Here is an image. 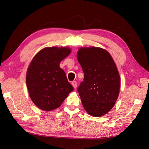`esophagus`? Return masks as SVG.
<instances>
[{
  "instance_id": "esophagus-1",
  "label": "esophagus",
  "mask_w": 149,
  "mask_h": 149,
  "mask_svg": "<svg viewBox=\"0 0 149 149\" xmlns=\"http://www.w3.org/2000/svg\"><path fill=\"white\" fill-rule=\"evenodd\" d=\"M71 84H72V86H73L74 88H76V87H77V82H76V81H73Z\"/></svg>"
}]
</instances>
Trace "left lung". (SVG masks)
Here are the masks:
<instances>
[{
	"label": "left lung",
	"mask_w": 149,
	"mask_h": 149,
	"mask_svg": "<svg viewBox=\"0 0 149 149\" xmlns=\"http://www.w3.org/2000/svg\"><path fill=\"white\" fill-rule=\"evenodd\" d=\"M77 56L84 75L77 89L82 104L89 115H104L113 107L119 94L120 78L115 63L101 48H81Z\"/></svg>",
	"instance_id": "8db88e82"
}]
</instances>
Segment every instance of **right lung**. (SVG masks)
<instances>
[{
	"mask_svg": "<svg viewBox=\"0 0 149 149\" xmlns=\"http://www.w3.org/2000/svg\"><path fill=\"white\" fill-rule=\"evenodd\" d=\"M71 52L68 48L47 47L35 56L29 67L26 83L31 101L40 109L59 107L73 88L68 83L60 62Z\"/></svg>",
	"mask_w": 149,
	"mask_h": 149,
	"instance_id": "right-lung-1",
	"label": "right lung"
}]
</instances>
